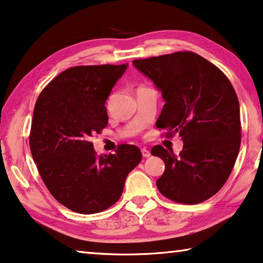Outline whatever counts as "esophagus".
Wrapping results in <instances>:
<instances>
[{
	"instance_id": "1",
	"label": "esophagus",
	"mask_w": 263,
	"mask_h": 263,
	"mask_svg": "<svg viewBox=\"0 0 263 263\" xmlns=\"http://www.w3.org/2000/svg\"><path fill=\"white\" fill-rule=\"evenodd\" d=\"M142 155H143V157H145V158H147V157H150V151L147 150V149H145V147H143L142 149Z\"/></svg>"
}]
</instances>
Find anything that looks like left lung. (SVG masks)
Here are the masks:
<instances>
[{"mask_svg": "<svg viewBox=\"0 0 263 263\" xmlns=\"http://www.w3.org/2000/svg\"><path fill=\"white\" fill-rule=\"evenodd\" d=\"M133 65L162 91L157 128L168 137L179 133L183 142L179 156L161 145L151 149L165 164L158 191L181 204L207 200L227 182L241 145L234 87L216 65L188 51L136 59Z\"/></svg>", "mask_w": 263, "mask_h": 263, "instance_id": "left-lung-1", "label": "left lung"}]
</instances>
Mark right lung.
Here are the masks:
<instances>
[{
    "label": "right lung",
    "mask_w": 263,
    "mask_h": 263,
    "mask_svg": "<svg viewBox=\"0 0 263 263\" xmlns=\"http://www.w3.org/2000/svg\"><path fill=\"white\" fill-rule=\"evenodd\" d=\"M127 64L73 66L51 81L36 100L29 136L32 157L58 202L98 213L119 200L125 180L142 161L139 147L121 144L100 155L90 137L108 124L106 100Z\"/></svg>",
    "instance_id": "1"
}]
</instances>
